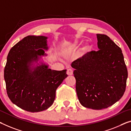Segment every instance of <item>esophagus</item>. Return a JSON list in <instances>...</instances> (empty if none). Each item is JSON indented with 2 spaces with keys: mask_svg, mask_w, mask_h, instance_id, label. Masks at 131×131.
Listing matches in <instances>:
<instances>
[{
  "mask_svg": "<svg viewBox=\"0 0 131 131\" xmlns=\"http://www.w3.org/2000/svg\"><path fill=\"white\" fill-rule=\"evenodd\" d=\"M66 73L68 74V75H72L73 74V71L71 69H68L66 71Z\"/></svg>",
  "mask_w": 131,
  "mask_h": 131,
  "instance_id": "obj_1",
  "label": "esophagus"
}]
</instances>
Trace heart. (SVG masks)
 <instances>
[{"mask_svg": "<svg viewBox=\"0 0 131 131\" xmlns=\"http://www.w3.org/2000/svg\"><path fill=\"white\" fill-rule=\"evenodd\" d=\"M77 43L75 42L73 43L68 46L67 47H66V48H64L63 50H62V53H63L64 56H68L71 54L72 52H73L74 50L76 48H77ZM88 49H89V46H86L85 47H84V48H83V50H88Z\"/></svg>", "mask_w": 131, "mask_h": 131, "instance_id": "b5f03b06", "label": "heart"}]
</instances>
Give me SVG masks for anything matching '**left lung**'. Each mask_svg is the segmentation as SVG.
<instances>
[{
    "label": "left lung",
    "mask_w": 131,
    "mask_h": 131,
    "mask_svg": "<svg viewBox=\"0 0 131 131\" xmlns=\"http://www.w3.org/2000/svg\"><path fill=\"white\" fill-rule=\"evenodd\" d=\"M97 51L72 62L76 91L84 107L99 110L112 106L125 91L128 71L122 50L106 35L97 34Z\"/></svg>",
    "instance_id": "left-lung-1"
}]
</instances>
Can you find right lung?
<instances>
[{
	"label": "right lung",
	"instance_id": "1",
	"mask_svg": "<svg viewBox=\"0 0 131 131\" xmlns=\"http://www.w3.org/2000/svg\"><path fill=\"white\" fill-rule=\"evenodd\" d=\"M47 37L28 36L10 49L4 69L7 94L21 109L31 112L46 110L53 104L58 87L68 77L66 70L54 71L42 64L29 65L45 54Z\"/></svg>",
	"mask_w": 131,
	"mask_h": 131
}]
</instances>
